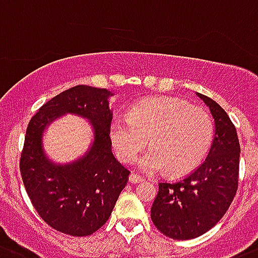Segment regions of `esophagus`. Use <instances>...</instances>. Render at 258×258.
<instances>
[{
  "label": "esophagus",
  "mask_w": 258,
  "mask_h": 258,
  "mask_svg": "<svg viewBox=\"0 0 258 258\" xmlns=\"http://www.w3.org/2000/svg\"><path fill=\"white\" fill-rule=\"evenodd\" d=\"M128 181L131 183H139V182H143V181H144V178L140 176H138V174H135V173H131L128 177Z\"/></svg>",
  "instance_id": "obj_1"
}]
</instances>
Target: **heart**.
Segmentation results:
<instances>
[{"label": "heart", "instance_id": "1", "mask_svg": "<svg viewBox=\"0 0 258 258\" xmlns=\"http://www.w3.org/2000/svg\"><path fill=\"white\" fill-rule=\"evenodd\" d=\"M109 136L115 155L130 164L146 148L139 168L147 173L168 169L173 177L189 174L209 152L214 138L213 118L203 107L179 98L151 97L130 109L127 119L116 118Z\"/></svg>", "mask_w": 258, "mask_h": 258}]
</instances>
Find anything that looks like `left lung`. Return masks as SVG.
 Listing matches in <instances>:
<instances>
[{
  "label": "left lung",
  "mask_w": 258,
  "mask_h": 258,
  "mask_svg": "<svg viewBox=\"0 0 258 258\" xmlns=\"http://www.w3.org/2000/svg\"><path fill=\"white\" fill-rule=\"evenodd\" d=\"M209 106L215 135L206 160L177 182H160L151 209L156 228L176 240L206 233L226 214L239 182L240 144L233 123L214 99L197 93Z\"/></svg>",
  "instance_id": "8db88e82"
}]
</instances>
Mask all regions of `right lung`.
Instances as JSON below:
<instances>
[{
    "label": "right lung",
    "mask_w": 258,
    "mask_h": 258,
    "mask_svg": "<svg viewBox=\"0 0 258 258\" xmlns=\"http://www.w3.org/2000/svg\"><path fill=\"white\" fill-rule=\"evenodd\" d=\"M111 96L107 89L73 86L44 103L27 125L19 162L26 191L40 218L66 235L88 236L101 228L128 181L130 170L111 152ZM66 113L89 120L95 139L84 156L56 164L45 155L42 135Z\"/></svg>",
    "instance_id": "1"
}]
</instances>
